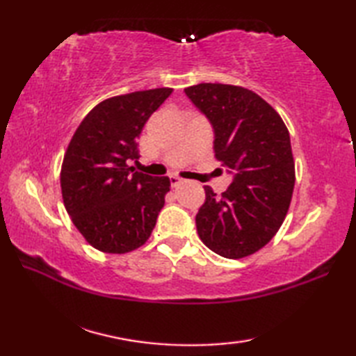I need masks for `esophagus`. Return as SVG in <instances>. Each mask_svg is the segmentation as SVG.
<instances>
[{"mask_svg":"<svg viewBox=\"0 0 356 356\" xmlns=\"http://www.w3.org/2000/svg\"><path fill=\"white\" fill-rule=\"evenodd\" d=\"M170 182H171L172 188H177L180 185V182H182V179L177 177V176H170Z\"/></svg>","mask_w":356,"mask_h":356,"instance_id":"esophagus-1","label":"esophagus"}]
</instances>
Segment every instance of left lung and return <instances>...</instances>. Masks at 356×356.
Segmentation results:
<instances>
[{"instance_id":"8db88e82","label":"left lung","mask_w":356,"mask_h":356,"mask_svg":"<svg viewBox=\"0 0 356 356\" xmlns=\"http://www.w3.org/2000/svg\"><path fill=\"white\" fill-rule=\"evenodd\" d=\"M185 93L209 119L216 159L234 176L220 197L205 186L195 216L199 237L225 259H243L269 243L289 209L295 185L289 131L252 90L202 82Z\"/></svg>"}]
</instances>
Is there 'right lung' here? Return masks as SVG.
Wrapping results in <instances>:
<instances>
[{"mask_svg":"<svg viewBox=\"0 0 356 356\" xmlns=\"http://www.w3.org/2000/svg\"><path fill=\"white\" fill-rule=\"evenodd\" d=\"M172 88L108 97L74 131L61 166L64 207L87 243L107 254L145 245L170 191L168 177L134 171L138 139Z\"/></svg>","mask_w":356,"mask_h":356,"instance_id":"obj_1","label":"right lung"}]
</instances>
